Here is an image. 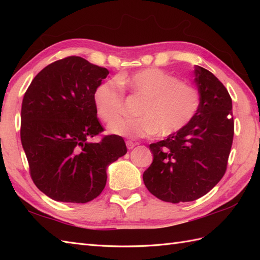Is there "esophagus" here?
Instances as JSON below:
<instances>
[{
  "label": "esophagus",
  "mask_w": 260,
  "mask_h": 260,
  "mask_svg": "<svg viewBox=\"0 0 260 260\" xmlns=\"http://www.w3.org/2000/svg\"><path fill=\"white\" fill-rule=\"evenodd\" d=\"M126 146L128 150H133V148L136 146V143L132 142V141H126Z\"/></svg>",
  "instance_id": "esophagus-1"
}]
</instances>
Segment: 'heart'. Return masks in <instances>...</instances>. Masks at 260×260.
<instances>
[{
  "instance_id": "obj_1",
  "label": "heart",
  "mask_w": 260,
  "mask_h": 260,
  "mask_svg": "<svg viewBox=\"0 0 260 260\" xmlns=\"http://www.w3.org/2000/svg\"><path fill=\"white\" fill-rule=\"evenodd\" d=\"M145 98L138 111L139 118H117L123 110L121 86ZM97 115L109 125L115 135L147 137L158 133L167 137L184 129L196 118L201 107V95L196 87L181 82L176 77L157 68H148L117 80L102 82L93 92Z\"/></svg>"
}]
</instances>
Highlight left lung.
Instances as JSON below:
<instances>
[{"label": "left lung", "mask_w": 260, "mask_h": 260, "mask_svg": "<svg viewBox=\"0 0 260 260\" xmlns=\"http://www.w3.org/2000/svg\"><path fill=\"white\" fill-rule=\"evenodd\" d=\"M194 76L201 95L196 118L179 133L150 145L153 162L143 181L162 201H194L207 194L227 170L234 140L231 97L209 70L197 66Z\"/></svg>", "instance_id": "left-lung-1"}]
</instances>
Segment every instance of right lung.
I'll return each instance as SVG.
<instances>
[{"instance_id":"add662e5","label":"right lung","mask_w":260,"mask_h":260,"mask_svg":"<svg viewBox=\"0 0 260 260\" xmlns=\"http://www.w3.org/2000/svg\"><path fill=\"white\" fill-rule=\"evenodd\" d=\"M109 74L77 56L57 60L39 73L21 108V143L32 181L60 202L86 203L106 185L107 167L127 153L123 137L105 135L93 92Z\"/></svg>"}]
</instances>
